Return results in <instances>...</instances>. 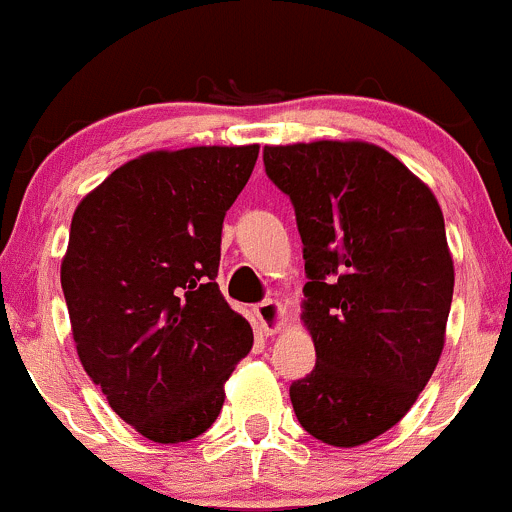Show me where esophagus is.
Returning <instances> with one entry per match:
<instances>
[{"label":"esophagus","mask_w":512,"mask_h":512,"mask_svg":"<svg viewBox=\"0 0 512 512\" xmlns=\"http://www.w3.org/2000/svg\"><path fill=\"white\" fill-rule=\"evenodd\" d=\"M258 328H261L266 336H273V333L281 331L286 326V308L278 301H263L254 308Z\"/></svg>","instance_id":"obj_1"}]
</instances>
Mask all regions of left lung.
I'll return each instance as SVG.
<instances>
[{
  "instance_id": "obj_1",
  "label": "left lung",
  "mask_w": 512,
  "mask_h": 512,
  "mask_svg": "<svg viewBox=\"0 0 512 512\" xmlns=\"http://www.w3.org/2000/svg\"><path fill=\"white\" fill-rule=\"evenodd\" d=\"M296 209L308 283L301 321L316 368L291 386L298 423L336 448L391 430L433 376L453 301V256L433 191L368 141L263 146Z\"/></svg>"
}]
</instances>
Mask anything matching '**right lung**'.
Segmentation results:
<instances>
[{
    "label": "right lung",
    "mask_w": 512,
    "mask_h": 512,
    "mask_svg": "<svg viewBox=\"0 0 512 512\" xmlns=\"http://www.w3.org/2000/svg\"><path fill=\"white\" fill-rule=\"evenodd\" d=\"M258 144L141 154L72 216L62 288L86 376L111 411L154 443L211 428L254 331L221 296L226 211Z\"/></svg>",
    "instance_id": "obj_1"
}]
</instances>
